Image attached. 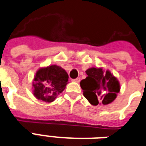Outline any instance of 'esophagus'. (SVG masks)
Returning <instances> with one entry per match:
<instances>
[{"mask_svg":"<svg viewBox=\"0 0 146 146\" xmlns=\"http://www.w3.org/2000/svg\"><path fill=\"white\" fill-rule=\"evenodd\" d=\"M72 81L73 82H75V83H79V82L80 81V78H76V79H73L72 80Z\"/></svg>","mask_w":146,"mask_h":146,"instance_id":"1","label":"esophagus"}]
</instances>
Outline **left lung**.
<instances>
[{
  "label": "left lung",
  "instance_id": "left-lung-1",
  "mask_svg": "<svg viewBox=\"0 0 146 146\" xmlns=\"http://www.w3.org/2000/svg\"><path fill=\"white\" fill-rule=\"evenodd\" d=\"M87 76L80 81L84 96L92 105L111 104L120 91V84L109 70L102 68H90L86 71Z\"/></svg>",
  "mask_w": 146,
  "mask_h": 146
}]
</instances>
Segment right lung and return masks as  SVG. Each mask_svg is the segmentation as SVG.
<instances>
[{
  "label": "right lung",
  "instance_id": "right-lung-1",
  "mask_svg": "<svg viewBox=\"0 0 146 146\" xmlns=\"http://www.w3.org/2000/svg\"><path fill=\"white\" fill-rule=\"evenodd\" d=\"M67 73L62 67L52 65L41 68L33 80V94L38 100L52 102L64 90L68 83Z\"/></svg>",
  "mask_w": 146,
  "mask_h": 146
}]
</instances>
